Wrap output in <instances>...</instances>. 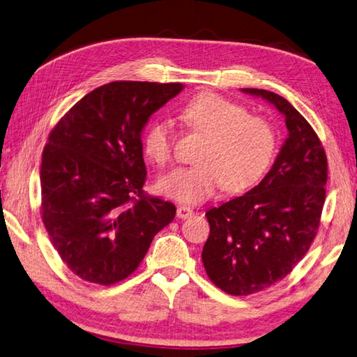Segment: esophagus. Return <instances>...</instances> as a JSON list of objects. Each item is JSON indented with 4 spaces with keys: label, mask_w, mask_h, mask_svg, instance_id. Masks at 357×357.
I'll list each match as a JSON object with an SVG mask.
<instances>
[{
    "label": "esophagus",
    "mask_w": 357,
    "mask_h": 357,
    "mask_svg": "<svg viewBox=\"0 0 357 357\" xmlns=\"http://www.w3.org/2000/svg\"><path fill=\"white\" fill-rule=\"evenodd\" d=\"M193 215V208L188 207V206H179L178 211H176V216L181 220H185V218H190Z\"/></svg>",
    "instance_id": "34e87169"
}]
</instances>
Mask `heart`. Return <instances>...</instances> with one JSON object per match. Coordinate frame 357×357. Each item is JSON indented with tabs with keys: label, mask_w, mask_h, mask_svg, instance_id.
<instances>
[{
	"label": "heart",
	"mask_w": 357,
	"mask_h": 357,
	"mask_svg": "<svg viewBox=\"0 0 357 357\" xmlns=\"http://www.w3.org/2000/svg\"><path fill=\"white\" fill-rule=\"evenodd\" d=\"M181 119L206 136L198 165L178 167L158 181V190L184 204L212 198L227 187L246 188L261 176L275 150V135L268 121L250 116L240 105L216 94H201L181 109ZM173 123L156 119L145 131L144 149L156 165L170 162Z\"/></svg>",
	"instance_id": "1"
}]
</instances>
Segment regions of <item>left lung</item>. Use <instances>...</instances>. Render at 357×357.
<instances>
[{
    "instance_id": "obj_1",
    "label": "left lung",
    "mask_w": 357,
    "mask_h": 357,
    "mask_svg": "<svg viewBox=\"0 0 357 357\" xmlns=\"http://www.w3.org/2000/svg\"><path fill=\"white\" fill-rule=\"evenodd\" d=\"M284 117V139L260 183L206 216L211 234L202 263L211 280L230 296H249L289 274L308 252L325 202L328 164L324 146L292 105L266 89L243 88Z\"/></svg>"
}]
</instances>
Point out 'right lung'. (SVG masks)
<instances>
[{"instance_id": "add662e5", "label": "right lung", "mask_w": 357, "mask_h": 357, "mask_svg": "<svg viewBox=\"0 0 357 357\" xmlns=\"http://www.w3.org/2000/svg\"><path fill=\"white\" fill-rule=\"evenodd\" d=\"M181 83L113 82L55 125L41 159V212L54 248L75 275L113 284L135 272L176 213L142 193V131Z\"/></svg>"}]
</instances>
